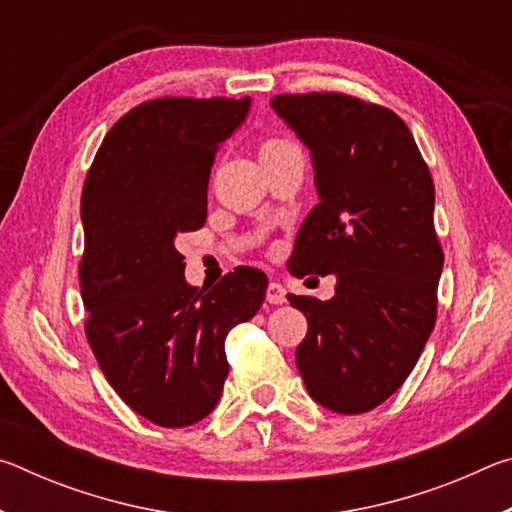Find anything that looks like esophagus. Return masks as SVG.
I'll return each mask as SVG.
<instances>
[{"label":"esophagus","mask_w":512,"mask_h":512,"mask_svg":"<svg viewBox=\"0 0 512 512\" xmlns=\"http://www.w3.org/2000/svg\"><path fill=\"white\" fill-rule=\"evenodd\" d=\"M287 296V291H284V287L280 282H268V287H266V302H271V305H282L284 298Z\"/></svg>","instance_id":"1"}]
</instances>
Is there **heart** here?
<instances>
[{
    "mask_svg": "<svg viewBox=\"0 0 512 512\" xmlns=\"http://www.w3.org/2000/svg\"><path fill=\"white\" fill-rule=\"evenodd\" d=\"M293 149V144L289 140H282V137H266V140L259 144V160H271L275 155H280L284 151Z\"/></svg>",
    "mask_w": 512,
    "mask_h": 512,
    "instance_id": "b5f03b06",
    "label": "heart"
}]
</instances>
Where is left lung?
<instances>
[{
    "label": "left lung",
    "mask_w": 512,
    "mask_h": 512,
    "mask_svg": "<svg viewBox=\"0 0 512 512\" xmlns=\"http://www.w3.org/2000/svg\"><path fill=\"white\" fill-rule=\"evenodd\" d=\"M271 106L309 149L320 198L291 273L336 275L332 300L287 296L309 323L298 370L320 406L366 413L404 384L436 325L445 255L431 173L409 126L377 103L311 92Z\"/></svg>",
    "instance_id": "left-lung-1"
}]
</instances>
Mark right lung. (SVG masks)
<instances>
[{"mask_svg":"<svg viewBox=\"0 0 512 512\" xmlns=\"http://www.w3.org/2000/svg\"><path fill=\"white\" fill-rule=\"evenodd\" d=\"M248 108L250 97L140 103L103 137L83 185L85 336L108 384L158 427L212 413L230 370L225 336L266 298L250 266L192 287L176 248L203 228L214 155Z\"/></svg>","mask_w":512,"mask_h":512,"instance_id":"1","label":"right lung"}]
</instances>
